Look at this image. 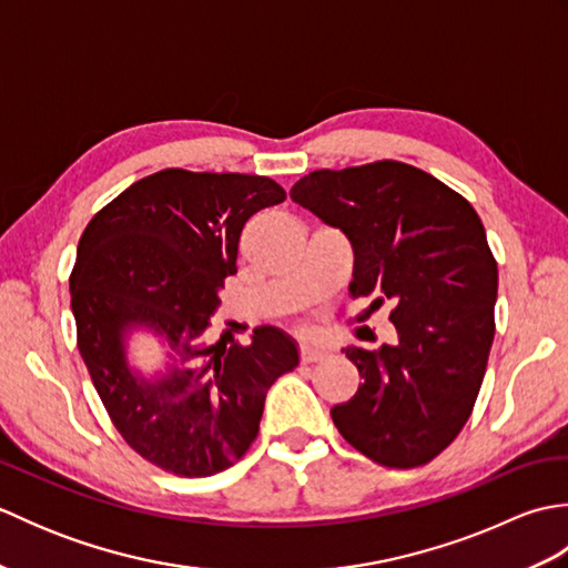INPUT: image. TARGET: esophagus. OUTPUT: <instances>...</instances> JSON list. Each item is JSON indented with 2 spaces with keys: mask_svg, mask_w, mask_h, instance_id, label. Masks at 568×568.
Instances as JSON below:
<instances>
[{
  "mask_svg": "<svg viewBox=\"0 0 568 568\" xmlns=\"http://www.w3.org/2000/svg\"><path fill=\"white\" fill-rule=\"evenodd\" d=\"M327 356H329V352L324 346H315V344L300 346V358H303L305 364H312V361H324Z\"/></svg>",
  "mask_w": 568,
  "mask_h": 568,
  "instance_id": "34e87169",
  "label": "esophagus"
}]
</instances>
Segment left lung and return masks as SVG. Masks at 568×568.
<instances>
[{
	"label": "left lung",
	"mask_w": 568,
	"mask_h": 568,
	"mask_svg": "<svg viewBox=\"0 0 568 568\" xmlns=\"http://www.w3.org/2000/svg\"><path fill=\"white\" fill-rule=\"evenodd\" d=\"M293 202L354 248L348 293L393 303L397 344L346 346L364 383L332 407L342 437L390 468L429 464L474 413L496 336L498 263L466 197L400 161L315 171Z\"/></svg>",
	"instance_id": "1"
}]
</instances>
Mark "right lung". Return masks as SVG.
<instances>
[{
  "label": "right lung",
  "mask_w": 568,
  "mask_h": 568,
  "mask_svg": "<svg viewBox=\"0 0 568 568\" xmlns=\"http://www.w3.org/2000/svg\"><path fill=\"white\" fill-rule=\"evenodd\" d=\"M283 200L263 175L165 168L126 187L80 236L70 273L80 356L116 432L168 474L234 466L256 439L265 393L300 364L295 342L275 327L253 329L246 346L210 339L241 229ZM139 331L166 356L155 379L128 364Z\"/></svg>",
  "instance_id": "right-lung-1"
}]
</instances>
